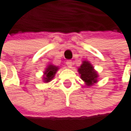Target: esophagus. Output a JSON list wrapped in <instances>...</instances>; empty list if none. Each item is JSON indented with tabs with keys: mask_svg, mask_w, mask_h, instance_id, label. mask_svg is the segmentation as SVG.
Returning a JSON list of instances; mask_svg holds the SVG:
<instances>
[{
	"mask_svg": "<svg viewBox=\"0 0 131 131\" xmlns=\"http://www.w3.org/2000/svg\"><path fill=\"white\" fill-rule=\"evenodd\" d=\"M66 64L67 65V66L69 68H72V62L71 60H67L66 62Z\"/></svg>",
	"mask_w": 131,
	"mask_h": 131,
	"instance_id": "obj_1",
	"label": "esophagus"
}]
</instances>
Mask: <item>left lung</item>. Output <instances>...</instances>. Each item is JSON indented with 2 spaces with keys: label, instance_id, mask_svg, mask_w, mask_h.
<instances>
[{
  "label": "left lung",
  "instance_id": "obj_1",
  "mask_svg": "<svg viewBox=\"0 0 131 131\" xmlns=\"http://www.w3.org/2000/svg\"><path fill=\"white\" fill-rule=\"evenodd\" d=\"M78 71L81 75V79L85 82L87 86H92L93 83H96V78L98 77L97 73L89 62L84 61L79 68Z\"/></svg>",
  "mask_w": 131,
  "mask_h": 131
}]
</instances>
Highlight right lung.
<instances>
[{
  "label": "right lung",
  "instance_id": "1",
  "mask_svg": "<svg viewBox=\"0 0 131 131\" xmlns=\"http://www.w3.org/2000/svg\"><path fill=\"white\" fill-rule=\"evenodd\" d=\"M58 70V67L53 66V65H50L48 66V68L46 69L45 72V75H44V82L45 83H48L49 81H51L53 77L55 76L56 72Z\"/></svg>",
  "mask_w": 131,
  "mask_h": 131
}]
</instances>
